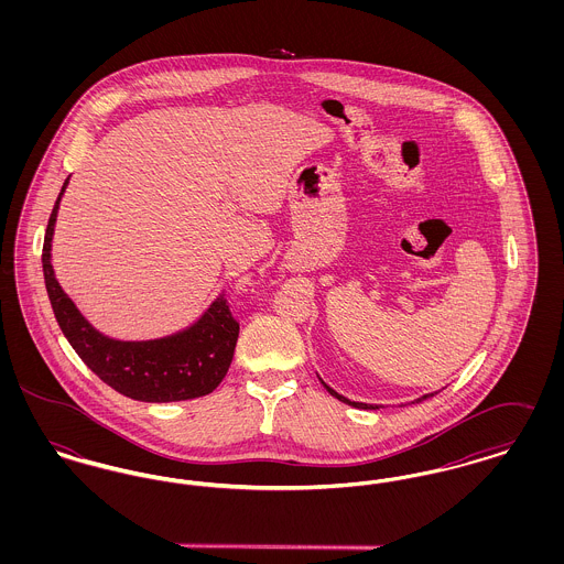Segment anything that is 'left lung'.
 <instances>
[{
    "instance_id": "8db88e82",
    "label": "left lung",
    "mask_w": 564,
    "mask_h": 564,
    "mask_svg": "<svg viewBox=\"0 0 564 564\" xmlns=\"http://www.w3.org/2000/svg\"><path fill=\"white\" fill-rule=\"evenodd\" d=\"M323 382V380H322ZM323 387L329 391V395H334L336 400H340V402L349 403V405H352V408H359V410H376L378 405H372V403H361V402H350V400H347V398H343V395H338L334 389H329L325 382H323ZM435 393H427V395H423V398H419L416 402H423V400H427V398H433Z\"/></svg>"
}]
</instances>
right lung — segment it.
<instances>
[{
	"mask_svg": "<svg viewBox=\"0 0 564 564\" xmlns=\"http://www.w3.org/2000/svg\"><path fill=\"white\" fill-rule=\"evenodd\" d=\"M61 194L48 219L42 267L56 323L82 361L111 389L137 402H182L212 393L228 372L239 340V322L232 317L226 294L215 300L200 322L169 338L120 343L99 334L54 279L51 241Z\"/></svg>",
	"mask_w": 564,
	"mask_h": 564,
	"instance_id": "add662e5",
	"label": "right lung"
}]
</instances>
